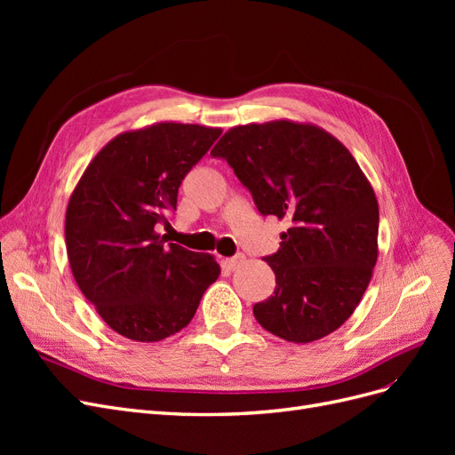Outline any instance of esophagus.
I'll list each match as a JSON object with an SVG mask.
<instances>
[{
  "instance_id": "1",
  "label": "esophagus",
  "mask_w": 455,
  "mask_h": 455,
  "mask_svg": "<svg viewBox=\"0 0 455 455\" xmlns=\"http://www.w3.org/2000/svg\"><path fill=\"white\" fill-rule=\"evenodd\" d=\"M244 261V256L243 254H239V256H233V258H226L224 259V266L228 267V269H237L241 264Z\"/></svg>"
}]
</instances>
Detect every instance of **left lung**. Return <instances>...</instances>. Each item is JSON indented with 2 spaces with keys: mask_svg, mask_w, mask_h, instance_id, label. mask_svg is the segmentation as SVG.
I'll return each instance as SVG.
<instances>
[{
  "mask_svg": "<svg viewBox=\"0 0 455 455\" xmlns=\"http://www.w3.org/2000/svg\"><path fill=\"white\" fill-rule=\"evenodd\" d=\"M211 154L229 163L261 214L291 222L266 258L275 291L254 306L256 321L294 343L332 334L378 261L379 206L359 163L336 136L291 119L233 127Z\"/></svg>",
  "mask_w": 455,
  "mask_h": 455,
  "instance_id": "8db88e82",
  "label": "left lung"
}]
</instances>
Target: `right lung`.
<instances>
[{"label": "right lung", "instance_id": "right-lung-1", "mask_svg": "<svg viewBox=\"0 0 455 455\" xmlns=\"http://www.w3.org/2000/svg\"><path fill=\"white\" fill-rule=\"evenodd\" d=\"M222 129L161 121L109 140L66 209V251L79 291L123 338L161 341L189 324L220 275L212 254L156 231L178 188Z\"/></svg>", "mask_w": 455, "mask_h": 455}]
</instances>
